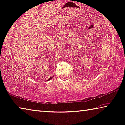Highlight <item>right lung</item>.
Listing matches in <instances>:
<instances>
[{
	"label": "right lung",
	"instance_id": "1",
	"mask_svg": "<svg viewBox=\"0 0 125 125\" xmlns=\"http://www.w3.org/2000/svg\"><path fill=\"white\" fill-rule=\"evenodd\" d=\"M53 77H54V76H53V77H50V78H49L48 80L47 81H49V80H52V79L53 78Z\"/></svg>",
	"mask_w": 125,
	"mask_h": 125
}]
</instances>
